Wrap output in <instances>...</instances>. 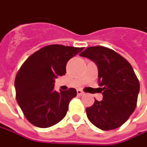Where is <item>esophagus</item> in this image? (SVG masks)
I'll return each mask as SVG.
<instances>
[{"label": "esophagus", "instance_id": "1", "mask_svg": "<svg viewBox=\"0 0 147 147\" xmlns=\"http://www.w3.org/2000/svg\"><path fill=\"white\" fill-rule=\"evenodd\" d=\"M76 91H77V94H78L79 96H82V95L84 94V92H83L81 89H78Z\"/></svg>", "mask_w": 147, "mask_h": 147}]
</instances>
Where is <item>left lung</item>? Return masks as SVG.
<instances>
[{
  "instance_id": "8db88e82",
  "label": "left lung",
  "mask_w": 147,
  "mask_h": 147,
  "mask_svg": "<svg viewBox=\"0 0 147 147\" xmlns=\"http://www.w3.org/2000/svg\"><path fill=\"white\" fill-rule=\"evenodd\" d=\"M80 56L96 63L102 100H95L86 109L89 121L103 131L123 125L136 107L139 81L133 68L124 57L103 47H87Z\"/></svg>"
}]
</instances>
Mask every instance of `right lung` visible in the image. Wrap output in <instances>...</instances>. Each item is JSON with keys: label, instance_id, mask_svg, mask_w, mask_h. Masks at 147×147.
I'll return each instance as SVG.
<instances>
[{"label": "right lung", "instance_id": "add662e5", "mask_svg": "<svg viewBox=\"0 0 147 147\" xmlns=\"http://www.w3.org/2000/svg\"><path fill=\"white\" fill-rule=\"evenodd\" d=\"M83 48L50 45L29 56L15 79L16 100L32 125L47 128L57 124L66 115L76 91L54 90L55 80L66 72L68 61Z\"/></svg>", "mask_w": 147, "mask_h": 147}]
</instances>
